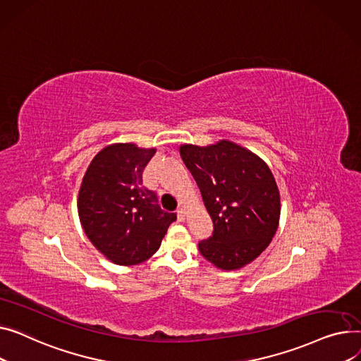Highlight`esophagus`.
<instances>
[{"label": "esophagus", "mask_w": 361, "mask_h": 361, "mask_svg": "<svg viewBox=\"0 0 361 361\" xmlns=\"http://www.w3.org/2000/svg\"><path fill=\"white\" fill-rule=\"evenodd\" d=\"M178 220L179 221H185V209H178Z\"/></svg>", "instance_id": "esophagus-1"}]
</instances>
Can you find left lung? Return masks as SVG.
I'll use <instances>...</instances> for the list:
<instances>
[{
    "instance_id": "left-lung-1",
    "label": "left lung",
    "mask_w": 361,
    "mask_h": 361,
    "mask_svg": "<svg viewBox=\"0 0 361 361\" xmlns=\"http://www.w3.org/2000/svg\"><path fill=\"white\" fill-rule=\"evenodd\" d=\"M179 153L214 226L213 235L198 243L201 255L224 271L255 261L277 231L281 211L268 164L228 140L207 147L182 144Z\"/></svg>"
}]
</instances>
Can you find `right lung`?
Returning <instances> with one entry per match:
<instances>
[{"mask_svg": "<svg viewBox=\"0 0 361 361\" xmlns=\"http://www.w3.org/2000/svg\"><path fill=\"white\" fill-rule=\"evenodd\" d=\"M156 148L134 142L106 145L93 157L78 190V217L93 246L116 265H137L153 257L175 213L142 186V171Z\"/></svg>", "mask_w": 361, "mask_h": 361, "instance_id": "add662e5", "label": "right lung"}]
</instances>
